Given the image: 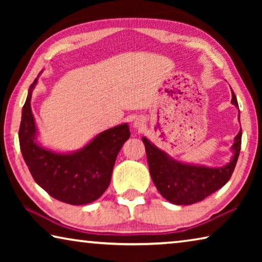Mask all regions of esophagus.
Returning a JSON list of instances; mask_svg holds the SVG:
<instances>
[{
  "mask_svg": "<svg viewBox=\"0 0 262 262\" xmlns=\"http://www.w3.org/2000/svg\"><path fill=\"white\" fill-rule=\"evenodd\" d=\"M134 125H135V127H142L143 126V121L140 120V119H137V120H135Z\"/></svg>",
  "mask_w": 262,
  "mask_h": 262,
  "instance_id": "34e87169",
  "label": "esophagus"
}]
</instances>
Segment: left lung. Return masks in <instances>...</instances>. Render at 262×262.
Here are the masks:
<instances>
[{
	"label": "left lung",
	"mask_w": 262,
	"mask_h": 262,
	"mask_svg": "<svg viewBox=\"0 0 262 262\" xmlns=\"http://www.w3.org/2000/svg\"><path fill=\"white\" fill-rule=\"evenodd\" d=\"M231 101L238 106L233 91ZM142 141L147 151L150 174L158 192L174 205H193L205 200L210 194L223 187L231 178L241 152L242 129L234 137L232 145L234 155L231 162L219 168L176 162L150 143L145 137Z\"/></svg>",
	"instance_id": "left-lung-1"
}]
</instances>
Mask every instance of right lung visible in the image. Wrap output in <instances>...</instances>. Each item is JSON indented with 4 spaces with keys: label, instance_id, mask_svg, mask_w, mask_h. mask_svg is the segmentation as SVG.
Returning <instances> with one entry per match:
<instances>
[{
    "label": "right lung",
    "instance_id": "1",
    "mask_svg": "<svg viewBox=\"0 0 262 262\" xmlns=\"http://www.w3.org/2000/svg\"><path fill=\"white\" fill-rule=\"evenodd\" d=\"M37 78L31 84L21 111L19 145L33 179L61 202L78 206L100 198L107 189L113 166L123 143L129 139L128 125L117 126L97 135L85 148L75 154H55L35 142V123L31 96Z\"/></svg>",
    "mask_w": 262,
    "mask_h": 262
}]
</instances>
